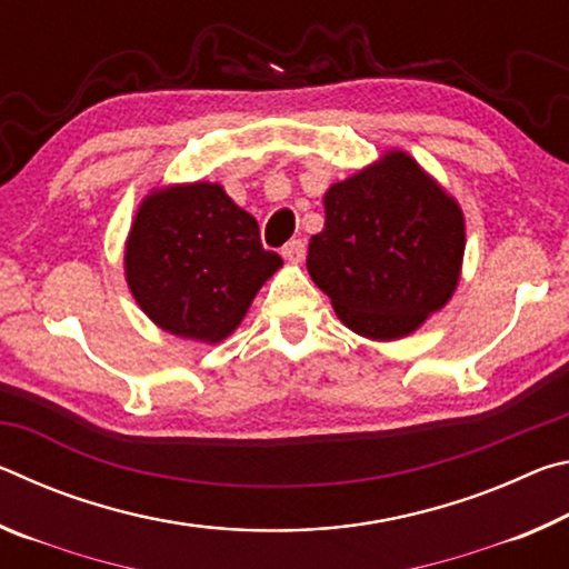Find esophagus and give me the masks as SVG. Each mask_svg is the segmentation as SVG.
<instances>
[{"label":"esophagus","mask_w":569,"mask_h":569,"mask_svg":"<svg viewBox=\"0 0 569 569\" xmlns=\"http://www.w3.org/2000/svg\"><path fill=\"white\" fill-rule=\"evenodd\" d=\"M281 253H283L286 261H291V263H301L303 258H306V243H303L301 238L288 240V243L281 248Z\"/></svg>","instance_id":"34e87169"}]
</instances>
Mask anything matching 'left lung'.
Instances as JSON below:
<instances>
[{"mask_svg": "<svg viewBox=\"0 0 569 569\" xmlns=\"http://www.w3.org/2000/svg\"><path fill=\"white\" fill-rule=\"evenodd\" d=\"M326 228L308 273L366 339H401L439 311L459 281L465 218L417 162L389 152L326 192Z\"/></svg>", "mask_w": 569, "mask_h": 569, "instance_id": "8db88e82", "label": "left lung"}]
</instances>
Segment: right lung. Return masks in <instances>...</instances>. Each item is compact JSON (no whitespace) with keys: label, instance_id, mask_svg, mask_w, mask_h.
Segmentation results:
<instances>
[{"label":"right lung","instance_id":"obj_1","mask_svg":"<svg viewBox=\"0 0 569 569\" xmlns=\"http://www.w3.org/2000/svg\"><path fill=\"white\" fill-rule=\"evenodd\" d=\"M281 263V256L263 248L256 218L210 182L150 196L124 253L142 311L160 329L198 341L226 339Z\"/></svg>","mask_w":569,"mask_h":569}]
</instances>
